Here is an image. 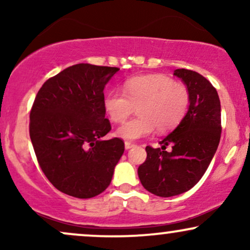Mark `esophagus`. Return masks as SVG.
Wrapping results in <instances>:
<instances>
[{
  "label": "esophagus",
  "instance_id": "obj_1",
  "mask_svg": "<svg viewBox=\"0 0 250 250\" xmlns=\"http://www.w3.org/2000/svg\"><path fill=\"white\" fill-rule=\"evenodd\" d=\"M125 149H130V148L135 147V145H134V143H131V142L125 141Z\"/></svg>",
  "mask_w": 250,
  "mask_h": 250
}]
</instances>
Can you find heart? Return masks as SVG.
I'll use <instances>...</instances> for the list:
<instances>
[{"label": "heart", "instance_id": "obj_1", "mask_svg": "<svg viewBox=\"0 0 250 250\" xmlns=\"http://www.w3.org/2000/svg\"><path fill=\"white\" fill-rule=\"evenodd\" d=\"M190 104V93L185 83L175 82L163 74L131 77L123 84V93L110 90L103 100L105 111L114 123H122L137 107L139 115L121 125L117 135L135 141L153 133L173 130L182 122Z\"/></svg>", "mask_w": 250, "mask_h": 250}]
</instances>
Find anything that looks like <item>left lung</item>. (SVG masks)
<instances>
[{"label": "left lung", "instance_id": "left-lung-1", "mask_svg": "<svg viewBox=\"0 0 250 250\" xmlns=\"http://www.w3.org/2000/svg\"><path fill=\"white\" fill-rule=\"evenodd\" d=\"M190 93L187 115L173 133L146 147L147 159L137 169L142 186L161 197L175 196L193 188L207 170L221 137V104L216 89L201 74L176 69ZM170 145L172 150L165 148Z\"/></svg>", "mask_w": 250, "mask_h": 250}]
</instances>
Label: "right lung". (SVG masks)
<instances>
[{
    "instance_id": "obj_1",
    "label": "right lung",
    "mask_w": 250,
    "mask_h": 250,
    "mask_svg": "<svg viewBox=\"0 0 250 250\" xmlns=\"http://www.w3.org/2000/svg\"><path fill=\"white\" fill-rule=\"evenodd\" d=\"M120 68L79 63L43 83L30 110L29 135L49 182L79 199L101 194L125 151L103 105L105 84Z\"/></svg>"
}]
</instances>
